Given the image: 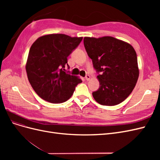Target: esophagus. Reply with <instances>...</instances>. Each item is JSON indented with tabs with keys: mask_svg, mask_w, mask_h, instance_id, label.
I'll list each match as a JSON object with an SVG mask.
<instances>
[{
	"mask_svg": "<svg viewBox=\"0 0 160 160\" xmlns=\"http://www.w3.org/2000/svg\"><path fill=\"white\" fill-rule=\"evenodd\" d=\"M85 78L87 81H89L90 79V75H86L85 77Z\"/></svg>",
	"mask_w": 160,
	"mask_h": 160,
	"instance_id": "obj_1",
	"label": "esophagus"
}]
</instances>
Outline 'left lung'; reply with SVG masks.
Returning a JSON list of instances; mask_svg holds the SVG:
<instances>
[{"instance_id": "8db88e82", "label": "left lung", "mask_w": 160, "mask_h": 160, "mask_svg": "<svg viewBox=\"0 0 160 160\" xmlns=\"http://www.w3.org/2000/svg\"><path fill=\"white\" fill-rule=\"evenodd\" d=\"M85 50L99 81V89L92 93L103 105L119 104L128 98L138 79L137 54L128 43L112 37H85Z\"/></svg>"}]
</instances>
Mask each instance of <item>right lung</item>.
<instances>
[{
  "mask_svg": "<svg viewBox=\"0 0 160 160\" xmlns=\"http://www.w3.org/2000/svg\"><path fill=\"white\" fill-rule=\"evenodd\" d=\"M83 37L63 34L41 37L30 48L26 65L28 79L41 98L52 103L68 100L82 81L65 68L67 57L79 46Z\"/></svg>",
  "mask_w": 160,
  "mask_h": 160,
  "instance_id": "obj_1",
  "label": "right lung"
}]
</instances>
